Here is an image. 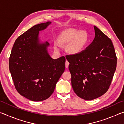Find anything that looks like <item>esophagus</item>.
<instances>
[{"mask_svg":"<svg viewBox=\"0 0 124 124\" xmlns=\"http://www.w3.org/2000/svg\"><path fill=\"white\" fill-rule=\"evenodd\" d=\"M69 64H70V63H69V62H68V61L66 60V63H65V66H66V68H68V66H69Z\"/></svg>","mask_w":124,"mask_h":124,"instance_id":"obj_1","label":"esophagus"}]
</instances>
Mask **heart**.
<instances>
[{
  "label": "heart",
  "mask_w": 124,
  "mask_h": 124,
  "mask_svg": "<svg viewBox=\"0 0 124 124\" xmlns=\"http://www.w3.org/2000/svg\"><path fill=\"white\" fill-rule=\"evenodd\" d=\"M59 40L62 44H69L68 50L70 54H77L83 51L89 43L90 38L86 31L70 29L63 32Z\"/></svg>",
  "instance_id": "1"
}]
</instances>
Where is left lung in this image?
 Here are the masks:
<instances>
[{"label":"left lung","instance_id":"1","mask_svg":"<svg viewBox=\"0 0 124 124\" xmlns=\"http://www.w3.org/2000/svg\"><path fill=\"white\" fill-rule=\"evenodd\" d=\"M95 38L79 54L67 55L76 95L85 100L96 99L109 88L117 64V57L110 38L94 26Z\"/></svg>","mask_w":124,"mask_h":124}]
</instances>
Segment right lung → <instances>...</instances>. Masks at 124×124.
<instances>
[{
  "instance_id": "add662e5",
  "label": "right lung",
  "mask_w": 124,
  "mask_h": 124,
  "mask_svg": "<svg viewBox=\"0 0 124 124\" xmlns=\"http://www.w3.org/2000/svg\"><path fill=\"white\" fill-rule=\"evenodd\" d=\"M51 22L35 25L16 40L9 58L14 86L21 95L38 102L47 99L65 70L66 58L52 59L48 42L40 43L38 34Z\"/></svg>"
}]
</instances>
